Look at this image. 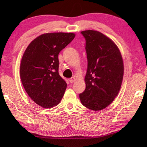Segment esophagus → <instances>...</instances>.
Returning a JSON list of instances; mask_svg holds the SVG:
<instances>
[{
    "label": "esophagus",
    "instance_id": "obj_1",
    "mask_svg": "<svg viewBox=\"0 0 147 147\" xmlns=\"http://www.w3.org/2000/svg\"><path fill=\"white\" fill-rule=\"evenodd\" d=\"M69 82L71 83H73L74 82V81H75V78L72 77V78H69Z\"/></svg>",
    "mask_w": 147,
    "mask_h": 147
}]
</instances>
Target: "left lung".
Returning <instances> with one entry per match:
<instances>
[{"instance_id":"obj_1","label":"left lung","mask_w":147,"mask_h":147,"mask_svg":"<svg viewBox=\"0 0 147 147\" xmlns=\"http://www.w3.org/2000/svg\"><path fill=\"white\" fill-rule=\"evenodd\" d=\"M86 40L88 61L86 88L80 94L82 104L98 111L107 107L119 92L124 74L123 61L117 45L102 33L81 32Z\"/></svg>"}]
</instances>
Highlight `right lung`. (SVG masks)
<instances>
[{"label":"right lung","mask_w":147,"mask_h":147,"mask_svg":"<svg viewBox=\"0 0 147 147\" xmlns=\"http://www.w3.org/2000/svg\"><path fill=\"white\" fill-rule=\"evenodd\" d=\"M75 36L72 33L43 34L30 43L21 59L20 76L28 95L43 108L57 105L67 83L59 74L58 55Z\"/></svg>","instance_id":"1"}]
</instances>
